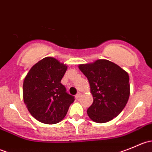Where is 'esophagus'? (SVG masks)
I'll use <instances>...</instances> for the list:
<instances>
[{"label":"esophagus","mask_w":152,"mask_h":152,"mask_svg":"<svg viewBox=\"0 0 152 152\" xmlns=\"http://www.w3.org/2000/svg\"><path fill=\"white\" fill-rule=\"evenodd\" d=\"M81 96H82V93H78L76 95V99H79V98H81Z\"/></svg>","instance_id":"esophagus-1"}]
</instances>
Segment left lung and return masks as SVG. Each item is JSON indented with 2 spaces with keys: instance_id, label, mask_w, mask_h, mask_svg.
Instances as JSON below:
<instances>
[{
  "instance_id": "1",
  "label": "left lung",
  "mask_w": 152,
  "mask_h": 152,
  "mask_svg": "<svg viewBox=\"0 0 152 152\" xmlns=\"http://www.w3.org/2000/svg\"><path fill=\"white\" fill-rule=\"evenodd\" d=\"M79 68L88 79L93 97V104L87 111L90 118L102 124L117 117L129 97L128 73L118 65L106 59L80 65Z\"/></svg>"
}]
</instances>
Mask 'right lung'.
<instances>
[{"label": "right lung", "instance_id": "add662e5", "mask_svg": "<svg viewBox=\"0 0 152 152\" xmlns=\"http://www.w3.org/2000/svg\"><path fill=\"white\" fill-rule=\"evenodd\" d=\"M67 66L46 57L35 64L23 82V100L29 113L42 123H59L66 115L74 96L61 83Z\"/></svg>", "mask_w": 152, "mask_h": 152}]
</instances>
